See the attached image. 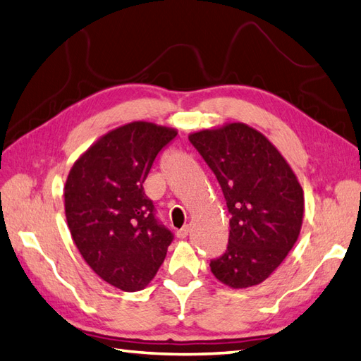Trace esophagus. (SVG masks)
<instances>
[{
  "instance_id": "1",
  "label": "esophagus",
  "mask_w": 361,
  "mask_h": 361,
  "mask_svg": "<svg viewBox=\"0 0 361 361\" xmlns=\"http://www.w3.org/2000/svg\"><path fill=\"white\" fill-rule=\"evenodd\" d=\"M188 232H190V228H188V225L187 226H183L182 229H179L178 232H176V235H178V238H187L188 237Z\"/></svg>"
}]
</instances>
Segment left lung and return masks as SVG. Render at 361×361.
I'll list each match as a JSON object with an SVG mask.
<instances>
[{"instance_id":"8db88e82","label":"left lung","mask_w":361,"mask_h":361,"mask_svg":"<svg viewBox=\"0 0 361 361\" xmlns=\"http://www.w3.org/2000/svg\"><path fill=\"white\" fill-rule=\"evenodd\" d=\"M188 140L216 174L231 214L229 245L211 261L212 275L231 288L258 286L298 241L304 190L275 145L245 123L192 132Z\"/></svg>"}]
</instances>
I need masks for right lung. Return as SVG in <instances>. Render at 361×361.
<instances>
[{
	"label": "right lung",
	"mask_w": 361,
	"mask_h": 361,
	"mask_svg": "<svg viewBox=\"0 0 361 361\" xmlns=\"http://www.w3.org/2000/svg\"><path fill=\"white\" fill-rule=\"evenodd\" d=\"M176 135L147 121L120 126L82 153L66 178L65 216L75 246L95 275L123 291L149 286L173 240L142 183Z\"/></svg>",
	"instance_id": "1"
}]
</instances>
